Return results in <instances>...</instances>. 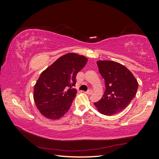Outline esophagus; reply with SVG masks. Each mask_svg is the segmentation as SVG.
Returning <instances> with one entry per match:
<instances>
[{"label":"esophagus","mask_w":159,"mask_h":159,"mask_svg":"<svg viewBox=\"0 0 159 159\" xmlns=\"http://www.w3.org/2000/svg\"><path fill=\"white\" fill-rule=\"evenodd\" d=\"M86 94H88V95H91V94H92L93 93V91L92 90H91V89H89V90H88V91H86V92H85Z\"/></svg>","instance_id":"34e87169"}]
</instances>
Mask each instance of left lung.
Returning a JSON list of instances; mask_svg holds the SVG:
<instances>
[{"label": "left lung", "instance_id": "obj_1", "mask_svg": "<svg viewBox=\"0 0 159 159\" xmlns=\"http://www.w3.org/2000/svg\"><path fill=\"white\" fill-rule=\"evenodd\" d=\"M97 64L106 89L94 105L100 113L112 115L128 106L137 93L138 81L131 71L118 62L99 60Z\"/></svg>", "mask_w": 159, "mask_h": 159}]
</instances>
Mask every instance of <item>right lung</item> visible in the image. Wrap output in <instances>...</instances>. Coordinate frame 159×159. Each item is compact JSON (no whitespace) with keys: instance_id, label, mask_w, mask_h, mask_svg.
I'll use <instances>...</instances> for the list:
<instances>
[{"instance_id":"obj_1","label":"right lung","mask_w":159,"mask_h":159,"mask_svg":"<svg viewBox=\"0 0 159 159\" xmlns=\"http://www.w3.org/2000/svg\"><path fill=\"white\" fill-rule=\"evenodd\" d=\"M88 61L84 56L68 53L60 57L43 71L34 88V100L46 118L57 120L68 111L77 91V74Z\"/></svg>"}]
</instances>
